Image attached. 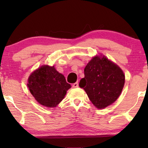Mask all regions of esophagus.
<instances>
[{
	"label": "esophagus",
	"mask_w": 148,
	"mask_h": 148,
	"mask_svg": "<svg viewBox=\"0 0 148 148\" xmlns=\"http://www.w3.org/2000/svg\"><path fill=\"white\" fill-rule=\"evenodd\" d=\"M73 88H78L79 86V84H78V82H76V83H74L73 84Z\"/></svg>",
	"instance_id": "1"
}]
</instances>
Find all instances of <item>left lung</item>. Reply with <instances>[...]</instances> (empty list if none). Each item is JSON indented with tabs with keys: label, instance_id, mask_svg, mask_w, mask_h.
Returning <instances> with one entry per match:
<instances>
[{
	"label": "left lung",
	"instance_id": "left-lung-1",
	"mask_svg": "<svg viewBox=\"0 0 148 148\" xmlns=\"http://www.w3.org/2000/svg\"><path fill=\"white\" fill-rule=\"evenodd\" d=\"M84 75L79 86L98 108H106L120 96L125 84V75L108 58L95 56L85 67Z\"/></svg>",
	"mask_w": 148,
	"mask_h": 148
}]
</instances>
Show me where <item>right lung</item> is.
<instances>
[{
    "mask_svg": "<svg viewBox=\"0 0 148 148\" xmlns=\"http://www.w3.org/2000/svg\"><path fill=\"white\" fill-rule=\"evenodd\" d=\"M27 86L36 100L46 107H56L71 88L63 75L59 73L54 66L48 65L32 73Z\"/></svg>",
    "mask_w": 148,
    "mask_h": 148,
    "instance_id": "add662e5",
    "label": "right lung"
}]
</instances>
